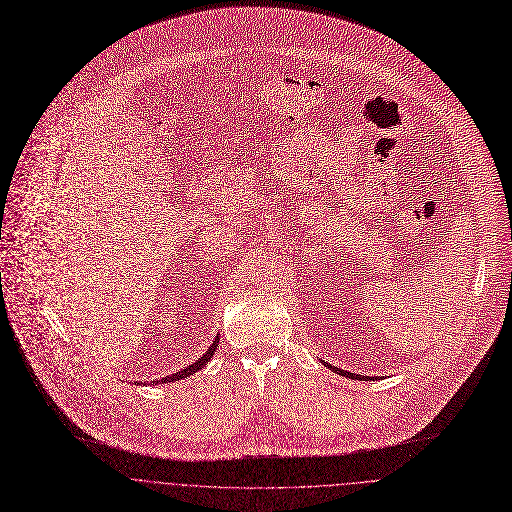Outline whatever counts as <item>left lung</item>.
Returning <instances> with one entry per match:
<instances>
[{"label":"left lung","mask_w":512,"mask_h":512,"mask_svg":"<svg viewBox=\"0 0 512 512\" xmlns=\"http://www.w3.org/2000/svg\"><path fill=\"white\" fill-rule=\"evenodd\" d=\"M329 369H333L335 373H339V375H343V377H349V379H363L361 375H355V373H349V371H343V369H339V367H333V365H329V363H325Z\"/></svg>","instance_id":"1"}]
</instances>
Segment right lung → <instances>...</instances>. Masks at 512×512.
I'll use <instances>...</instances> for the list:
<instances>
[{
	"mask_svg": "<svg viewBox=\"0 0 512 512\" xmlns=\"http://www.w3.org/2000/svg\"><path fill=\"white\" fill-rule=\"evenodd\" d=\"M218 343H220V339H216V341L210 345V349L206 351V355H203L201 359H197L195 363H191L189 367H185V369H181V371H177V373H173V375H167V377H163L161 381H153V383H155V385H157V383H171V381H179V379H185V377L193 375V373L199 371L201 367H206V363L210 361V357H212L214 351L218 349Z\"/></svg>",
	"mask_w": 512,
	"mask_h": 512,
	"instance_id": "right-lung-1",
	"label": "right lung"
}]
</instances>
